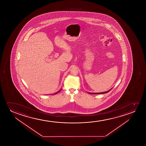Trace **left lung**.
I'll return each instance as SVG.
<instances>
[{
	"label": "left lung",
	"mask_w": 146,
	"mask_h": 146,
	"mask_svg": "<svg viewBox=\"0 0 146 146\" xmlns=\"http://www.w3.org/2000/svg\"><path fill=\"white\" fill-rule=\"evenodd\" d=\"M109 90V91H107V92H102V93H90V94H105V93H108V92H109V91H110V90Z\"/></svg>",
	"instance_id": "8db88e82"
}]
</instances>
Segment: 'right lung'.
<instances>
[{"label": "right lung", "mask_w": 146, "mask_h": 146, "mask_svg": "<svg viewBox=\"0 0 146 146\" xmlns=\"http://www.w3.org/2000/svg\"><path fill=\"white\" fill-rule=\"evenodd\" d=\"M60 92V91H59V92ZM58 92H57V93H55V94H57V93H58Z\"/></svg>", "instance_id": "right-lung-1"}]
</instances>
